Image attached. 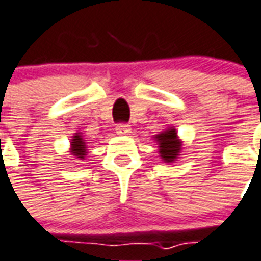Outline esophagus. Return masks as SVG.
Segmentation results:
<instances>
[{"mask_svg": "<svg viewBox=\"0 0 261 261\" xmlns=\"http://www.w3.org/2000/svg\"><path fill=\"white\" fill-rule=\"evenodd\" d=\"M116 133L118 136H128L131 133V128L128 124H118L116 127Z\"/></svg>", "mask_w": 261, "mask_h": 261, "instance_id": "34e87169", "label": "esophagus"}]
</instances>
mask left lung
<instances>
[{"mask_svg": "<svg viewBox=\"0 0 261 261\" xmlns=\"http://www.w3.org/2000/svg\"><path fill=\"white\" fill-rule=\"evenodd\" d=\"M155 143L158 144V154L161 160L167 164L175 162L182 151V140L178 137V133L174 127H168L160 134L154 136Z\"/></svg>", "mask_w": 261, "mask_h": 261, "instance_id": "8db88e82", "label": "left lung"}]
</instances>
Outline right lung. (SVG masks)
Masks as SVG:
<instances>
[{
	"label": "right lung",
	"mask_w": 261,
	"mask_h": 261,
	"mask_svg": "<svg viewBox=\"0 0 261 261\" xmlns=\"http://www.w3.org/2000/svg\"><path fill=\"white\" fill-rule=\"evenodd\" d=\"M69 152L73 158L77 160H85L87 155V143L86 140L83 138L82 133H74V136H72L70 140V148Z\"/></svg>",
	"instance_id": "add662e5"
}]
</instances>
